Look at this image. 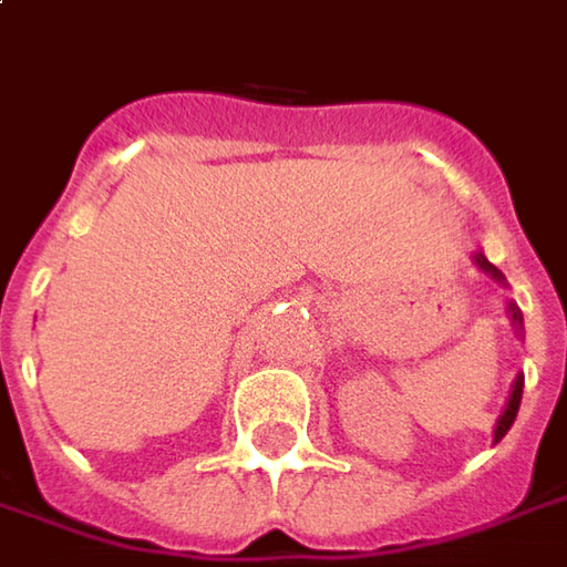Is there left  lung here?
Returning <instances> with one entry per match:
<instances>
[{
  "mask_svg": "<svg viewBox=\"0 0 567 567\" xmlns=\"http://www.w3.org/2000/svg\"><path fill=\"white\" fill-rule=\"evenodd\" d=\"M477 264H480V269H483V272H489V276H493L496 282H505V276H502L496 266L489 264V260H486L483 254H477ZM512 320L524 322V320H520V313H517V307H512ZM520 392H524V377H517V380H515V389H512V399H508V408H505V414L498 417V423H496V442L502 440V436H505V433L512 430V423H515L517 408H520Z\"/></svg>",
  "mask_w": 567,
  "mask_h": 567,
  "instance_id": "8db88e82",
  "label": "left lung"
}]
</instances>
